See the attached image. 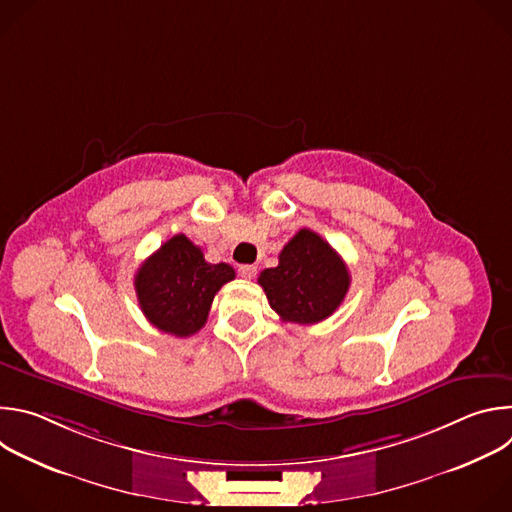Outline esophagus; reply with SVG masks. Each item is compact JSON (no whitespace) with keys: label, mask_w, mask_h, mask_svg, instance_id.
Here are the masks:
<instances>
[{"label":"esophagus","mask_w":512,"mask_h":512,"mask_svg":"<svg viewBox=\"0 0 512 512\" xmlns=\"http://www.w3.org/2000/svg\"><path fill=\"white\" fill-rule=\"evenodd\" d=\"M255 273H257V267H255V265H241V267H239V275L245 277V279L255 277Z\"/></svg>","instance_id":"1"}]
</instances>
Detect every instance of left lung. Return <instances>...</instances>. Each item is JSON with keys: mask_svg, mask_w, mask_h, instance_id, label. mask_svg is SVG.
I'll use <instances>...</instances> for the list:
<instances>
[{"mask_svg": "<svg viewBox=\"0 0 512 512\" xmlns=\"http://www.w3.org/2000/svg\"><path fill=\"white\" fill-rule=\"evenodd\" d=\"M269 306L283 322L318 324L332 316L350 287L342 257L314 231L302 229L259 275Z\"/></svg>", "mask_w": 512, "mask_h": 512, "instance_id": "obj_1", "label": "left lung"}]
</instances>
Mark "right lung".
Here are the masks:
<instances>
[{"label":"right lung","mask_w":512,"mask_h":512,"mask_svg":"<svg viewBox=\"0 0 512 512\" xmlns=\"http://www.w3.org/2000/svg\"><path fill=\"white\" fill-rule=\"evenodd\" d=\"M235 279L227 263H208L186 235H174L135 273V294L143 316L158 330L186 338L208 318L216 291Z\"/></svg>","instance_id":"add662e5"}]
</instances>
